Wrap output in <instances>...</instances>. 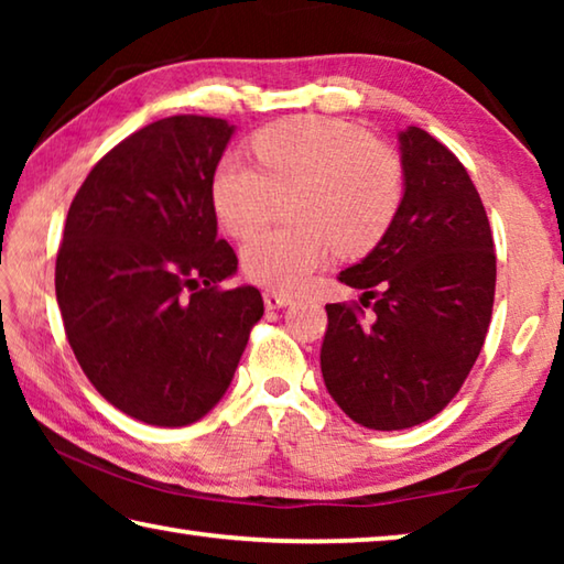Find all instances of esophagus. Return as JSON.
<instances>
[{
    "instance_id": "1",
    "label": "esophagus",
    "mask_w": 564,
    "mask_h": 564,
    "mask_svg": "<svg viewBox=\"0 0 564 564\" xmlns=\"http://www.w3.org/2000/svg\"><path fill=\"white\" fill-rule=\"evenodd\" d=\"M263 303H265V308H269V311H275V308H285V305H291L293 299H291V295H285V293H279V291H265Z\"/></svg>"
}]
</instances>
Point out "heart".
I'll use <instances>...</instances> for the list:
<instances>
[{
    "mask_svg": "<svg viewBox=\"0 0 564 564\" xmlns=\"http://www.w3.org/2000/svg\"><path fill=\"white\" fill-rule=\"evenodd\" d=\"M259 169L221 159L212 178L218 221L236 238L259 231L273 198L291 204L295 228H273L243 246L248 279L293 293L313 281L333 253L362 256L388 234L403 202L400 159L356 123L333 117H293L253 133Z\"/></svg>",
    "mask_w": 564,
    "mask_h": 564,
    "instance_id": "b5f03b06",
    "label": "heart"
}]
</instances>
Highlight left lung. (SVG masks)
Instances as JSON below:
<instances>
[{
	"label": "left lung",
	"mask_w": 564,
	"mask_h": 564,
	"mask_svg": "<svg viewBox=\"0 0 564 564\" xmlns=\"http://www.w3.org/2000/svg\"><path fill=\"white\" fill-rule=\"evenodd\" d=\"M398 144L403 202L393 224L338 275L362 291L370 316L328 303L321 348L330 398L370 431H405L451 403L480 356L495 301L492 234L465 166L417 127Z\"/></svg>",
	"instance_id": "1"
}]
</instances>
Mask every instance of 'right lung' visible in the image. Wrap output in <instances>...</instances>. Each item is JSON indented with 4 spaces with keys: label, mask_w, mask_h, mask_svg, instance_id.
I'll return each instance as SVG.
<instances>
[{
    "label": "right lung",
    "mask_w": 564,
    "mask_h": 564,
    "mask_svg": "<svg viewBox=\"0 0 564 564\" xmlns=\"http://www.w3.org/2000/svg\"><path fill=\"white\" fill-rule=\"evenodd\" d=\"M236 127L169 117L113 147L76 191L56 253V303L91 386L159 427L202 420L263 316L218 238L212 178Z\"/></svg>",
    "instance_id": "add662e5"
}]
</instances>
